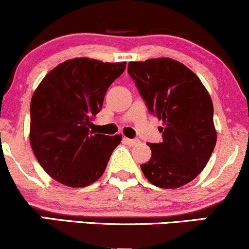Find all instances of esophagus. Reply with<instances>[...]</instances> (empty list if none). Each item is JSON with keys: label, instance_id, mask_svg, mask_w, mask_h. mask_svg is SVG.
Instances as JSON below:
<instances>
[{"label": "esophagus", "instance_id": "34e87169", "mask_svg": "<svg viewBox=\"0 0 249 249\" xmlns=\"http://www.w3.org/2000/svg\"><path fill=\"white\" fill-rule=\"evenodd\" d=\"M124 142H126L130 146H136V145L139 144L138 139H130V138H124Z\"/></svg>", "mask_w": 249, "mask_h": 249}]
</instances>
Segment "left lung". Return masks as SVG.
Segmentation results:
<instances>
[{
  "instance_id": "obj_1",
  "label": "left lung",
  "mask_w": 249,
  "mask_h": 249,
  "mask_svg": "<svg viewBox=\"0 0 249 249\" xmlns=\"http://www.w3.org/2000/svg\"><path fill=\"white\" fill-rule=\"evenodd\" d=\"M127 71L148 111L162 121V142L147 144L152 157L141 165L142 173L154 186H184L204 170L215 146L212 98L199 77L176 59L130 62Z\"/></svg>"
}]
</instances>
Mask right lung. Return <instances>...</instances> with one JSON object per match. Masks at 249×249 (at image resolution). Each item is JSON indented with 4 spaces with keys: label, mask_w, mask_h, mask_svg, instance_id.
Segmentation results:
<instances>
[{
    "label": "right lung",
    "mask_w": 249,
    "mask_h": 249,
    "mask_svg": "<svg viewBox=\"0 0 249 249\" xmlns=\"http://www.w3.org/2000/svg\"><path fill=\"white\" fill-rule=\"evenodd\" d=\"M125 67L78 57L57 65L38 84L30 103V145L56 181L85 187L103 176L122 134L105 136L89 126Z\"/></svg>",
    "instance_id": "obj_1"
}]
</instances>
